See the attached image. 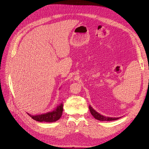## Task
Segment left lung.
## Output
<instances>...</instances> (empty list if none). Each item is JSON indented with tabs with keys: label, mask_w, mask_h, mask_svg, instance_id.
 <instances>
[{
	"label": "left lung",
	"mask_w": 149,
	"mask_h": 149,
	"mask_svg": "<svg viewBox=\"0 0 149 149\" xmlns=\"http://www.w3.org/2000/svg\"><path fill=\"white\" fill-rule=\"evenodd\" d=\"M89 109L90 111V113L91 115L96 119L100 121H113V120H116L119 119L121 117H106L100 114H99L98 112H97L95 110L93 109V108L91 105L89 106Z\"/></svg>",
	"instance_id": "1"
}]
</instances>
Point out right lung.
<instances>
[{
  "label": "right lung",
  "instance_id": "obj_1",
  "mask_svg": "<svg viewBox=\"0 0 149 149\" xmlns=\"http://www.w3.org/2000/svg\"><path fill=\"white\" fill-rule=\"evenodd\" d=\"M63 111V104L61 103L59 105H58L56 108L53 110L52 111L48 112L47 113L38 114V115H31L29 113H27L32 118L33 120L39 121V122H48L52 123L55 122L58 120L62 114Z\"/></svg>",
  "mask_w": 149,
  "mask_h": 149
}]
</instances>
